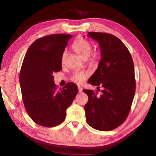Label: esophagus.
Here are the masks:
<instances>
[{
	"instance_id": "34e87169",
	"label": "esophagus",
	"mask_w": 156,
	"mask_h": 156,
	"mask_svg": "<svg viewBox=\"0 0 156 156\" xmlns=\"http://www.w3.org/2000/svg\"><path fill=\"white\" fill-rule=\"evenodd\" d=\"M79 89V92H81L83 91V87L81 86H78Z\"/></svg>"
}]
</instances>
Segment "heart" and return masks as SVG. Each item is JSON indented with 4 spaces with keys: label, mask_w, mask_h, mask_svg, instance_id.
Instances as JSON below:
<instances>
[{
    "label": "heart",
    "mask_w": 156,
    "mask_h": 156,
    "mask_svg": "<svg viewBox=\"0 0 156 156\" xmlns=\"http://www.w3.org/2000/svg\"><path fill=\"white\" fill-rule=\"evenodd\" d=\"M73 49L76 53L84 59L87 58L92 51V46L90 42L86 39L83 37H79L77 40H75L73 45ZM66 51H64L62 55L61 62L63 64L66 57ZM98 60V55L96 54L93 55L90 60L92 63H96ZM88 76V74L84 72H80L77 71L75 72L72 77L73 81L77 83H82Z\"/></svg>",
    "instance_id": "b5f03b06"
}]
</instances>
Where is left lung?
Instances as JSON below:
<instances>
[{
  "label": "left lung",
  "instance_id": "left-lung-1",
  "mask_svg": "<svg viewBox=\"0 0 156 156\" xmlns=\"http://www.w3.org/2000/svg\"><path fill=\"white\" fill-rule=\"evenodd\" d=\"M88 36L98 42L101 57L88 83L103 90L98 97L92 90H83L88 96L86 120L94 129L111 131L129 115L135 92L134 64L129 50L117 37L96 32H88Z\"/></svg>",
  "mask_w": 156,
  "mask_h": 156
}]
</instances>
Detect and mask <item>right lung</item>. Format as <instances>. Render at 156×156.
<instances>
[{"label": "right lung", "instance_id": "1", "mask_svg": "<svg viewBox=\"0 0 156 156\" xmlns=\"http://www.w3.org/2000/svg\"><path fill=\"white\" fill-rule=\"evenodd\" d=\"M72 35L55 34L36 40L28 49L20 74L23 101L35 123L51 127L66 119L78 92L73 83L57 90L53 73L62 69L61 58Z\"/></svg>", "mask_w": 156, "mask_h": 156}]
</instances>
